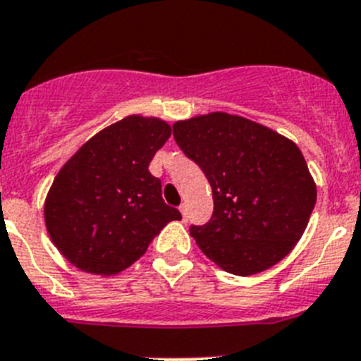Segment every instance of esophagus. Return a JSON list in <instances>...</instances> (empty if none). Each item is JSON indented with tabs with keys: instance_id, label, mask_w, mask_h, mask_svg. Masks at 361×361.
Instances as JSON below:
<instances>
[{
	"instance_id": "obj_1",
	"label": "esophagus",
	"mask_w": 361,
	"mask_h": 361,
	"mask_svg": "<svg viewBox=\"0 0 361 361\" xmlns=\"http://www.w3.org/2000/svg\"><path fill=\"white\" fill-rule=\"evenodd\" d=\"M180 212H181V216H183V221H187V205H180Z\"/></svg>"
}]
</instances>
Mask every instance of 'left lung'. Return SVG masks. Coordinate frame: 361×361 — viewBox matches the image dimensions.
<instances>
[{
	"instance_id": "1",
	"label": "left lung",
	"mask_w": 361,
	"mask_h": 361,
	"mask_svg": "<svg viewBox=\"0 0 361 361\" xmlns=\"http://www.w3.org/2000/svg\"><path fill=\"white\" fill-rule=\"evenodd\" d=\"M172 130L212 187V218L190 227L203 255L236 276L267 271L289 255L316 203L296 143L227 112L176 121Z\"/></svg>"
}]
</instances>
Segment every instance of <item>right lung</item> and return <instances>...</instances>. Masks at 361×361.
<instances>
[{"label": "right lung", "instance_id": "right-lung-1", "mask_svg": "<svg viewBox=\"0 0 361 361\" xmlns=\"http://www.w3.org/2000/svg\"><path fill=\"white\" fill-rule=\"evenodd\" d=\"M171 137L159 118L127 116L92 136L65 163L45 200L50 240L74 267L112 276L130 267L169 221L150 159Z\"/></svg>", "mask_w": 361, "mask_h": 361}]
</instances>
